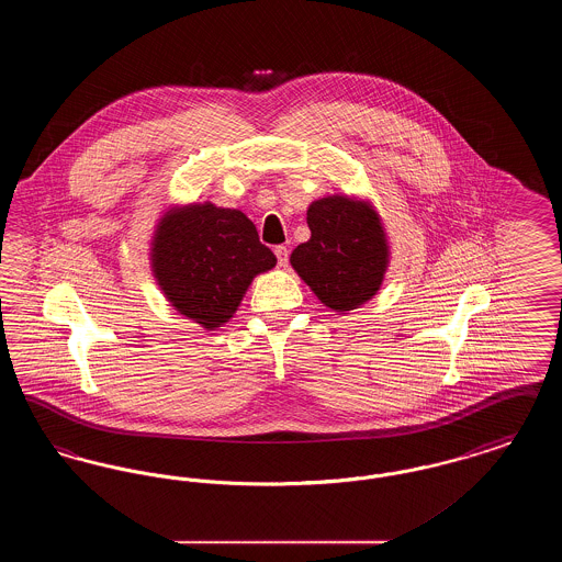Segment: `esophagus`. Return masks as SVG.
I'll list each match as a JSON object with an SVG mask.
<instances>
[{"mask_svg":"<svg viewBox=\"0 0 562 562\" xmlns=\"http://www.w3.org/2000/svg\"><path fill=\"white\" fill-rule=\"evenodd\" d=\"M273 252H276V257H278V266H280V268H286V263H289V248H286V246H276Z\"/></svg>","mask_w":562,"mask_h":562,"instance_id":"esophagus-1","label":"esophagus"}]
</instances>
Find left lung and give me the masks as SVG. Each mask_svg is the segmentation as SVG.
Instances as JSON below:
<instances>
[{
    "mask_svg": "<svg viewBox=\"0 0 562 562\" xmlns=\"http://www.w3.org/2000/svg\"><path fill=\"white\" fill-rule=\"evenodd\" d=\"M312 238L291 266L322 305L337 314L358 310L379 293L390 268V241L373 202L333 193L307 209Z\"/></svg>",
    "mask_w": 562,
    "mask_h": 562,
    "instance_id": "obj_1",
    "label": "left lung"
}]
</instances>
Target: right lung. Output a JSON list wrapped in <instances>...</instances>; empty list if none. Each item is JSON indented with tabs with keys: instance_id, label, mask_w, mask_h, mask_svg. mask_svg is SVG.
I'll return each instance as SVG.
<instances>
[{
	"instance_id": "add662e5",
	"label": "right lung",
	"mask_w": 562,
	"mask_h": 562,
	"mask_svg": "<svg viewBox=\"0 0 562 562\" xmlns=\"http://www.w3.org/2000/svg\"><path fill=\"white\" fill-rule=\"evenodd\" d=\"M149 244L151 273L166 301L204 330L232 321L252 280L276 268L252 221L213 202L168 206Z\"/></svg>"
}]
</instances>
